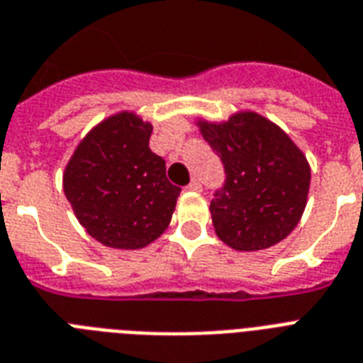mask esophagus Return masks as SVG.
<instances>
[{"instance_id":"34e87169","label":"esophagus","mask_w":363,"mask_h":363,"mask_svg":"<svg viewBox=\"0 0 363 363\" xmlns=\"http://www.w3.org/2000/svg\"><path fill=\"white\" fill-rule=\"evenodd\" d=\"M188 190H192V192H199V190H201V184H199V181L198 179H192V181H190V184H188Z\"/></svg>"}]
</instances>
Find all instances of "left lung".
<instances>
[{"label": "left lung", "mask_w": 363, "mask_h": 363, "mask_svg": "<svg viewBox=\"0 0 363 363\" xmlns=\"http://www.w3.org/2000/svg\"><path fill=\"white\" fill-rule=\"evenodd\" d=\"M198 125L226 171L224 186L211 201L216 235L245 252L288 238L309 194L311 167L303 152L279 125L250 111Z\"/></svg>", "instance_id": "left-lung-1"}]
</instances>
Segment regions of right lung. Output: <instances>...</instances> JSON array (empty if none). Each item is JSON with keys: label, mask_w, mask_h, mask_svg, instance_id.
<instances>
[{"label": "right lung", "mask_w": 363, "mask_h": 363, "mask_svg": "<svg viewBox=\"0 0 363 363\" xmlns=\"http://www.w3.org/2000/svg\"><path fill=\"white\" fill-rule=\"evenodd\" d=\"M150 133L152 125L124 111L96 125L65 165V198L105 247L143 248L169 226L181 188L148 148Z\"/></svg>", "instance_id": "obj_1"}]
</instances>
